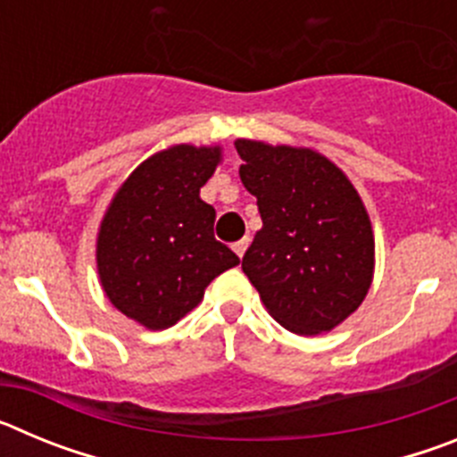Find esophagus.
I'll return each mask as SVG.
<instances>
[{
  "label": "esophagus",
  "mask_w": 457,
  "mask_h": 457,
  "mask_svg": "<svg viewBox=\"0 0 457 457\" xmlns=\"http://www.w3.org/2000/svg\"><path fill=\"white\" fill-rule=\"evenodd\" d=\"M247 247H249V237H242V240H237L236 245H233V252L237 253V258H242L245 256V252H247Z\"/></svg>",
  "instance_id": "esophagus-1"
}]
</instances>
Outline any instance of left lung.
<instances>
[{
  "mask_svg": "<svg viewBox=\"0 0 457 457\" xmlns=\"http://www.w3.org/2000/svg\"><path fill=\"white\" fill-rule=\"evenodd\" d=\"M240 179L263 228L242 272L288 332H332L359 309L373 281L369 212L348 176L311 148L237 139Z\"/></svg>",
  "mask_w": 457,
  "mask_h": 457,
  "instance_id": "left-lung-1",
  "label": "left lung"
}]
</instances>
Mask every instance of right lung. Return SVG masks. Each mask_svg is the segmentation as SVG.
I'll use <instances>...</instances> for the list:
<instances>
[{
  "instance_id": "obj_1",
  "label": "right lung",
  "mask_w": 457,
  "mask_h": 457,
  "mask_svg": "<svg viewBox=\"0 0 457 457\" xmlns=\"http://www.w3.org/2000/svg\"><path fill=\"white\" fill-rule=\"evenodd\" d=\"M220 162V146L155 153L128 176L100 221L96 263L104 295L146 329L176 325L212 278L240 263L215 240V208L199 196Z\"/></svg>"
}]
</instances>
